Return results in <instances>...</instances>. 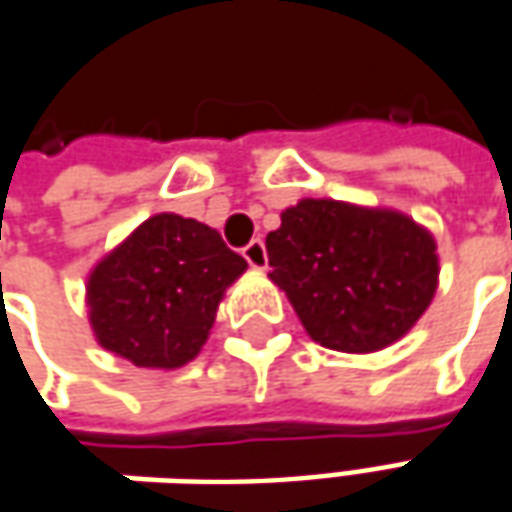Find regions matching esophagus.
Returning <instances> with one entry per match:
<instances>
[{
  "label": "esophagus",
  "mask_w": 512,
  "mask_h": 512,
  "mask_svg": "<svg viewBox=\"0 0 512 512\" xmlns=\"http://www.w3.org/2000/svg\"><path fill=\"white\" fill-rule=\"evenodd\" d=\"M243 257H246V263H249L252 269H266V246H263V240H252V243L243 249Z\"/></svg>",
  "instance_id": "obj_1"
}]
</instances>
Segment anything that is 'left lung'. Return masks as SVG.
Returning <instances> with one entry per match:
<instances>
[{"instance_id":"1","label":"left lung","mask_w":512,"mask_h":512,"mask_svg":"<svg viewBox=\"0 0 512 512\" xmlns=\"http://www.w3.org/2000/svg\"><path fill=\"white\" fill-rule=\"evenodd\" d=\"M274 283L314 343L368 354L405 337L431 306L433 235L394 209L303 198L266 235Z\"/></svg>"}]
</instances>
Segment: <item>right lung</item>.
Here are the masks:
<instances>
[{
    "mask_svg": "<svg viewBox=\"0 0 512 512\" xmlns=\"http://www.w3.org/2000/svg\"><path fill=\"white\" fill-rule=\"evenodd\" d=\"M243 272L246 260L212 226L152 215L87 277L98 345L138 368H181L198 357L223 291Z\"/></svg>",
    "mask_w": 512,
    "mask_h": 512,
    "instance_id": "obj_1",
    "label": "right lung"
}]
</instances>
